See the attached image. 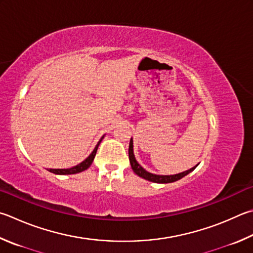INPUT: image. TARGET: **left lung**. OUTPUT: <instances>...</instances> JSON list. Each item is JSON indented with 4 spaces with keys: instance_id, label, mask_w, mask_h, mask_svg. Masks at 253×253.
Wrapping results in <instances>:
<instances>
[{
    "instance_id": "1",
    "label": "left lung",
    "mask_w": 253,
    "mask_h": 253,
    "mask_svg": "<svg viewBox=\"0 0 253 253\" xmlns=\"http://www.w3.org/2000/svg\"><path fill=\"white\" fill-rule=\"evenodd\" d=\"M128 155H129V162L131 165V168L136 174H138L139 177L146 179V180L157 182V183H168V182L177 181V180H179V179H181L182 177H185L186 174H188L196 168V167H194V168L189 169V170H186V171L180 172V173H176V174H170V176H160V174H155V173L148 172L147 170H145V169L142 168L138 163H137V160L134 156V150H132V139H130V142H129Z\"/></svg>"
}]
</instances>
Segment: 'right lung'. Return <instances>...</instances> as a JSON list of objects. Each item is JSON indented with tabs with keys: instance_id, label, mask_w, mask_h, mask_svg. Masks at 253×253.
<instances>
[{
	"instance_id": "1",
	"label": "right lung",
	"mask_w": 253,
	"mask_h": 253,
	"mask_svg": "<svg viewBox=\"0 0 253 253\" xmlns=\"http://www.w3.org/2000/svg\"><path fill=\"white\" fill-rule=\"evenodd\" d=\"M102 139H103V137H102ZM102 139H100L98 141V144L96 145L95 149L93 150V153H91L88 157L84 160V162H82L81 164L77 165V166H74V167L68 168V169H49V171L53 173H56V174H73V173H77V172L86 170V169L90 166L91 163H93L95 155H96V151H97V148H98V146L100 144V141H102Z\"/></svg>"
}]
</instances>
